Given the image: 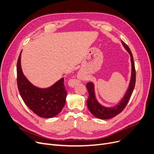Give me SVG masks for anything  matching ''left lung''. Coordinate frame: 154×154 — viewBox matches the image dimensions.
<instances>
[{"label":"left lung","instance_id":"1","mask_svg":"<svg viewBox=\"0 0 154 154\" xmlns=\"http://www.w3.org/2000/svg\"><path fill=\"white\" fill-rule=\"evenodd\" d=\"M121 44L124 47L125 50L129 53L131 57V75L130 83L125 92L124 96L122 97L121 100L113 107L104 106L98 101L96 97L95 91V85L93 82H88L87 84V88L89 94V97L87 101V107L91 114L95 118L100 119H108L116 116L121 113L126 106L129 99L131 97L133 90L134 88L135 82H136V73H135L134 63L132 53L125 43L121 40Z\"/></svg>","mask_w":154,"mask_h":154}]
</instances>
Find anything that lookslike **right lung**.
I'll return each instance as SVG.
<instances>
[{
	"label": "right lung",
	"mask_w": 154,
	"mask_h": 154,
	"mask_svg": "<svg viewBox=\"0 0 154 154\" xmlns=\"http://www.w3.org/2000/svg\"><path fill=\"white\" fill-rule=\"evenodd\" d=\"M21 52L17 63V83L20 95L28 108L41 118H52L63 109L67 96L64 78L51 87L40 88L31 83L24 75L21 65Z\"/></svg>",
	"instance_id": "1"
}]
</instances>
